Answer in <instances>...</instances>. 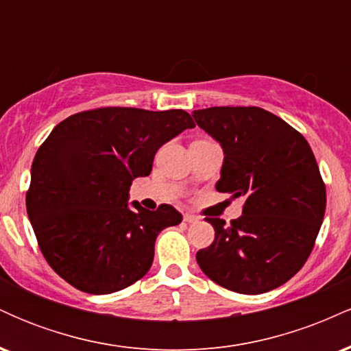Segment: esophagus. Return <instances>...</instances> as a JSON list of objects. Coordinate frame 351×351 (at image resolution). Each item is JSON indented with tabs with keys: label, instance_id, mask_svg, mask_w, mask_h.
<instances>
[{
	"label": "esophagus",
	"instance_id": "34e87169",
	"mask_svg": "<svg viewBox=\"0 0 351 351\" xmlns=\"http://www.w3.org/2000/svg\"><path fill=\"white\" fill-rule=\"evenodd\" d=\"M183 219H184V223L191 224V223H198L199 217H198V216H195V215H189V213H186V215L183 216Z\"/></svg>",
	"mask_w": 351,
	"mask_h": 351
}]
</instances>
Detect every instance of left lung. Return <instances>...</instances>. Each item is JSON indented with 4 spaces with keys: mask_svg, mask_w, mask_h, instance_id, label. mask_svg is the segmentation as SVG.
Returning <instances> with one entry per match:
<instances>
[{
    "mask_svg": "<svg viewBox=\"0 0 351 351\" xmlns=\"http://www.w3.org/2000/svg\"><path fill=\"white\" fill-rule=\"evenodd\" d=\"M193 119L224 152L216 189L244 196L243 216L206 217L215 241L196 254L221 287L257 295L277 289L308 259L324 221L327 191L304 135L259 107H209Z\"/></svg>",
    "mask_w": 351,
    "mask_h": 351,
    "instance_id": "obj_1",
    "label": "left lung"
}]
</instances>
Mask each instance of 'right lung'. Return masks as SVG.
Here are the masks:
<instances>
[{
	"label": "right lung",
	"mask_w": 351,
	"mask_h": 351,
	"mask_svg": "<svg viewBox=\"0 0 351 351\" xmlns=\"http://www.w3.org/2000/svg\"><path fill=\"white\" fill-rule=\"evenodd\" d=\"M184 110L102 107L67 117L31 167L26 209L44 259L72 287L112 293L150 271L160 231L183 216L128 206V189L152 171L155 153L186 128Z\"/></svg>",
	"instance_id": "add662e5"
}]
</instances>
